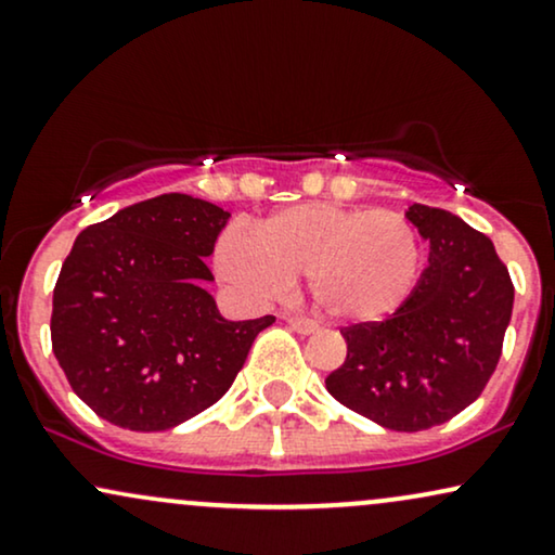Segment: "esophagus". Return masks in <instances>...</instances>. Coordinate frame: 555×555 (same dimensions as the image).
Masks as SVG:
<instances>
[{"label":"esophagus","mask_w":555,"mask_h":555,"mask_svg":"<svg viewBox=\"0 0 555 555\" xmlns=\"http://www.w3.org/2000/svg\"><path fill=\"white\" fill-rule=\"evenodd\" d=\"M288 326H291L293 332L304 334V337H306V334H313V332L319 330V326L313 324L311 319H304V317H288Z\"/></svg>","instance_id":"1"}]
</instances>
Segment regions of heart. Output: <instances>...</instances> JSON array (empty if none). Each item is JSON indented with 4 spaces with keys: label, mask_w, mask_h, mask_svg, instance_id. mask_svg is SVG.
<instances>
[{
    "label": "heart",
    "mask_w": 555,
    "mask_h": 555,
    "mask_svg": "<svg viewBox=\"0 0 555 555\" xmlns=\"http://www.w3.org/2000/svg\"><path fill=\"white\" fill-rule=\"evenodd\" d=\"M218 278L244 300H267L306 275L313 304L347 324L391 317L412 296L422 267L414 225L396 210L300 203L257 231L231 225L214 249Z\"/></svg>",
    "instance_id": "1"
}]
</instances>
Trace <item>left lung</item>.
Listing matches in <instances>:
<instances>
[{
  "label": "left lung",
  "instance_id": "left-lung-1",
  "mask_svg": "<svg viewBox=\"0 0 555 555\" xmlns=\"http://www.w3.org/2000/svg\"><path fill=\"white\" fill-rule=\"evenodd\" d=\"M429 242L412 296L386 321L341 330L347 360L326 391L396 433H420L470 406L496 371L515 285L494 244L442 208L409 205Z\"/></svg>",
  "mask_w": 555,
  "mask_h": 555
}]
</instances>
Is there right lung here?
<instances>
[{
    "instance_id": "add662e5",
    "label": "right lung",
    "mask_w": 555,
    "mask_h": 555,
    "mask_svg": "<svg viewBox=\"0 0 555 555\" xmlns=\"http://www.w3.org/2000/svg\"><path fill=\"white\" fill-rule=\"evenodd\" d=\"M229 210L169 193L87 225L53 288L51 341L74 393L133 433L205 412L275 317L229 321L205 291V259Z\"/></svg>"
}]
</instances>
